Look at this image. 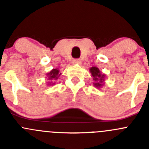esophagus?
Returning a JSON list of instances; mask_svg holds the SVG:
<instances>
[{
	"label": "esophagus",
	"mask_w": 149,
	"mask_h": 149,
	"mask_svg": "<svg viewBox=\"0 0 149 149\" xmlns=\"http://www.w3.org/2000/svg\"><path fill=\"white\" fill-rule=\"evenodd\" d=\"M73 63L74 64V65H76V64L80 65V64H81V61L80 59H74L73 61Z\"/></svg>",
	"instance_id": "obj_1"
}]
</instances>
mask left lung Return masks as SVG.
I'll use <instances>...</instances> for the list:
<instances>
[{"instance_id": "obj_1", "label": "left lung", "mask_w": 149, "mask_h": 149, "mask_svg": "<svg viewBox=\"0 0 149 149\" xmlns=\"http://www.w3.org/2000/svg\"><path fill=\"white\" fill-rule=\"evenodd\" d=\"M89 71L93 78V81H94V82H93L94 86L98 88H102V86L104 85V80L106 76L104 74H102L100 69L96 66L90 68Z\"/></svg>"}]
</instances>
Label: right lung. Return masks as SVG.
<instances>
[{
  "label": "right lung",
  "mask_w": 149,
  "mask_h": 149,
  "mask_svg": "<svg viewBox=\"0 0 149 149\" xmlns=\"http://www.w3.org/2000/svg\"><path fill=\"white\" fill-rule=\"evenodd\" d=\"M46 75V78L48 81H47V86H52L55 85V81L58 79L59 76L61 75V73H60L59 68H53Z\"/></svg>",
  "instance_id": "1"
}]
</instances>
